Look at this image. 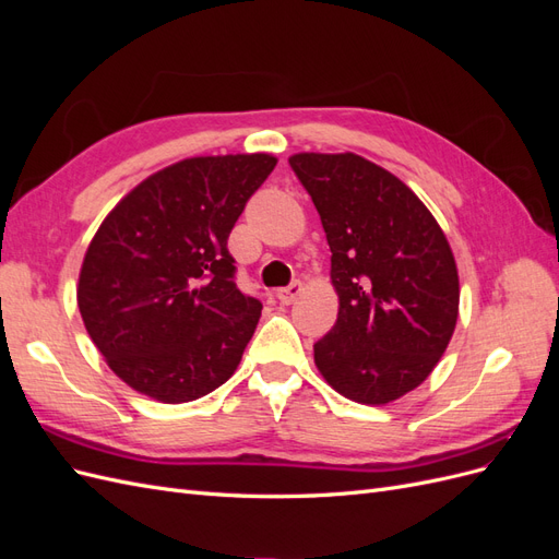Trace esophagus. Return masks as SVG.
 Here are the masks:
<instances>
[{"label": "esophagus", "instance_id": "1", "mask_svg": "<svg viewBox=\"0 0 559 559\" xmlns=\"http://www.w3.org/2000/svg\"><path fill=\"white\" fill-rule=\"evenodd\" d=\"M302 292V284L300 282H292L289 286H284V289L275 292V298L282 302V306H292V302L300 296Z\"/></svg>", "mask_w": 559, "mask_h": 559}]
</instances>
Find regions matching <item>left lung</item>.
<instances>
[{
	"mask_svg": "<svg viewBox=\"0 0 559 559\" xmlns=\"http://www.w3.org/2000/svg\"><path fill=\"white\" fill-rule=\"evenodd\" d=\"M292 170L319 212L341 298L314 364L343 396L382 405L425 382L450 343L460 277L421 200L357 154H296Z\"/></svg>",
	"mask_w": 559,
	"mask_h": 559,
	"instance_id": "obj_1",
	"label": "left lung"
}]
</instances>
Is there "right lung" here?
Returning <instances> with one entry per match:
<instances>
[{"label":"right lung","mask_w":559,"mask_h":559,"mask_svg":"<svg viewBox=\"0 0 559 559\" xmlns=\"http://www.w3.org/2000/svg\"><path fill=\"white\" fill-rule=\"evenodd\" d=\"M275 165L267 154L186 158L144 179L97 228L79 310L132 389L186 403L235 373L263 306L238 289L226 245Z\"/></svg>","instance_id":"right-lung-1"}]
</instances>
